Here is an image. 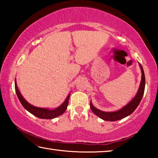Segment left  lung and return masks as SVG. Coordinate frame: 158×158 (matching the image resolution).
<instances>
[{
	"mask_svg": "<svg viewBox=\"0 0 158 158\" xmlns=\"http://www.w3.org/2000/svg\"><path fill=\"white\" fill-rule=\"evenodd\" d=\"M139 66L141 70V80L140 82L139 88L137 90V93L134 98L131 100L129 103L124 106L123 107L121 108L119 110L116 111H111V112H106L101 111L100 109H97L93 105L91 102L90 103V106L91 109V111L94 113L96 116L100 117V118L103 119L104 121H116L124 118L130 116L131 114H132L134 111L137 109V106L139 105L141 99L143 98L144 89H145V74L142 66L140 63Z\"/></svg>",
	"mask_w": 158,
	"mask_h": 158,
	"instance_id": "obj_1",
	"label": "left lung"
}]
</instances>
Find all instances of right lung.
<instances>
[{
  "label": "right lung",
  "mask_w": 158,
  "mask_h": 158,
  "mask_svg": "<svg viewBox=\"0 0 158 158\" xmlns=\"http://www.w3.org/2000/svg\"><path fill=\"white\" fill-rule=\"evenodd\" d=\"M15 90L16 93H17V95L19 100L20 102L21 105L24 107L25 109H26L28 111L30 112L31 114L34 115L35 116H36L39 118H42V119H53L55 118L58 116L62 115L64 112L65 111L67 107H68V102H69V98L70 94L69 93L68 97L65 99V100L63 102V103L60 106H58V107L53 109H50L47 108H40V107H37V106H35L33 105H31L30 103H28L27 101H26L22 95H21L19 90L18 89L17 81H15Z\"/></svg>",
  "instance_id": "1"
}]
</instances>
